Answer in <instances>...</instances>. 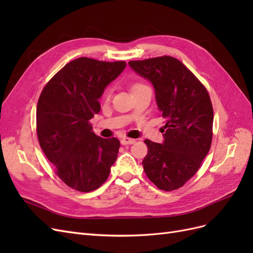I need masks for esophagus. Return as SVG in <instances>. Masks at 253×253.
<instances>
[{"mask_svg":"<svg viewBox=\"0 0 253 253\" xmlns=\"http://www.w3.org/2000/svg\"><path fill=\"white\" fill-rule=\"evenodd\" d=\"M135 139H132V138H127V137H124V138H121L120 142L122 145H126V144H133L135 143Z\"/></svg>","mask_w":253,"mask_h":253,"instance_id":"1","label":"esophagus"}]
</instances>
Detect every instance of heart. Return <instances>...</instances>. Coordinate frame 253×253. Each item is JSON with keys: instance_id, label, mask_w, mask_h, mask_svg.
Returning <instances> with one entry per match:
<instances>
[{"instance_id": "1", "label": "heart", "mask_w": 253, "mask_h": 253, "mask_svg": "<svg viewBox=\"0 0 253 253\" xmlns=\"http://www.w3.org/2000/svg\"><path fill=\"white\" fill-rule=\"evenodd\" d=\"M147 87H149L147 84H144L142 82H135L133 85H132L131 89H132V93H134V91H136V90H139V89H142V88H147ZM109 95H110V90L106 89L104 91V97L108 98Z\"/></svg>"}]
</instances>
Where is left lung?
<instances>
[{
    "instance_id": "8db88e82",
    "label": "left lung",
    "mask_w": 253,
    "mask_h": 253,
    "mask_svg": "<svg viewBox=\"0 0 253 253\" xmlns=\"http://www.w3.org/2000/svg\"><path fill=\"white\" fill-rule=\"evenodd\" d=\"M132 70L154 86L165 120L164 142L149 139L142 160L149 179L164 191L180 188L200 169L212 141L213 108L202 82L170 56L129 61Z\"/></svg>"
}]
</instances>
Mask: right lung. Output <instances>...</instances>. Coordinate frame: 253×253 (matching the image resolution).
Listing matches in <instances>:
<instances>
[{
    "label": "right lung",
    "instance_id": "obj_1",
    "mask_svg": "<svg viewBox=\"0 0 253 253\" xmlns=\"http://www.w3.org/2000/svg\"><path fill=\"white\" fill-rule=\"evenodd\" d=\"M125 61L78 58L43 88L37 105V135L56 173L68 187L90 192L108 179L120 142L93 132L89 120L100 112L99 98L124 72Z\"/></svg>",
    "mask_w": 253,
    "mask_h": 253
}]
</instances>
